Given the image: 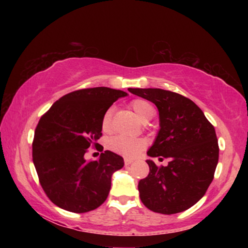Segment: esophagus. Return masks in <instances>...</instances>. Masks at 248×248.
<instances>
[{
	"label": "esophagus",
	"instance_id": "1",
	"mask_svg": "<svg viewBox=\"0 0 248 248\" xmlns=\"http://www.w3.org/2000/svg\"><path fill=\"white\" fill-rule=\"evenodd\" d=\"M124 164H125V166L131 165V164H132V160H130V159H125V160H124Z\"/></svg>",
	"mask_w": 248,
	"mask_h": 248
}]
</instances>
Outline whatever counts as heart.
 I'll list each match as a JSON object with an SVG mask.
<instances>
[{
  "label": "heart",
  "instance_id": "1",
  "mask_svg": "<svg viewBox=\"0 0 248 248\" xmlns=\"http://www.w3.org/2000/svg\"><path fill=\"white\" fill-rule=\"evenodd\" d=\"M132 109L137 114V116L140 118L142 122H148L151 120L155 115V109L151 104H149L147 100L143 99H135L131 103ZM113 109H108L105 113L103 117V128L104 131L109 130L110 127V120ZM145 141L143 139H130L126 137H115L110 139L108 142V148L111 151L123 155L126 158H135L140 155V152L145 148Z\"/></svg>",
  "mask_w": 248,
  "mask_h": 248
}]
</instances>
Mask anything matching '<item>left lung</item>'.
<instances>
[{
	"label": "left lung",
	"mask_w": 248,
	"mask_h": 248,
	"mask_svg": "<svg viewBox=\"0 0 248 248\" xmlns=\"http://www.w3.org/2000/svg\"><path fill=\"white\" fill-rule=\"evenodd\" d=\"M128 91L158 108L160 128L147 155L170 160L158 167L148 159L150 171L138 185L141 201L162 215L185 211L203 198L213 179L219 159L215 127L198 105L182 94L158 88Z\"/></svg>",
	"instance_id": "8db88e82"
}]
</instances>
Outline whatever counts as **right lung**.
<instances>
[{"instance_id":"1","label":"right lung","mask_w":248,"mask_h":248,"mask_svg":"<svg viewBox=\"0 0 248 248\" xmlns=\"http://www.w3.org/2000/svg\"><path fill=\"white\" fill-rule=\"evenodd\" d=\"M127 93L107 87L77 90L60 98L40 118L32 142V161L40 185L54 204L83 213L106 201L111 176L124 159L106 150L94 161L87 149L101 137L103 117Z\"/></svg>"}]
</instances>
